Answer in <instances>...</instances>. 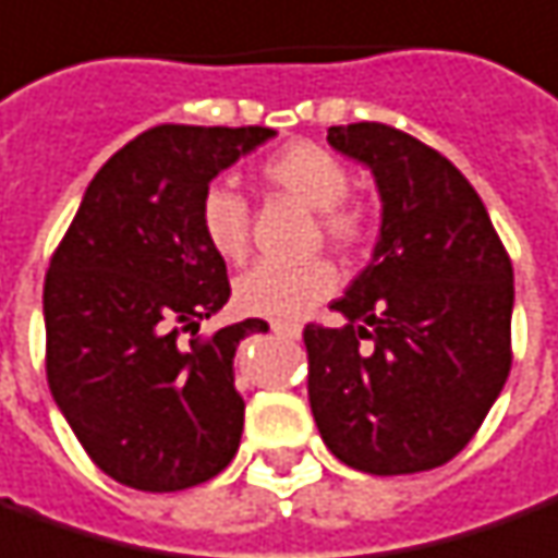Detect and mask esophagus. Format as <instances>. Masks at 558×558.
<instances>
[{
  "mask_svg": "<svg viewBox=\"0 0 558 558\" xmlns=\"http://www.w3.org/2000/svg\"><path fill=\"white\" fill-rule=\"evenodd\" d=\"M271 332L278 339H299L302 336V327L299 324H271Z\"/></svg>",
  "mask_w": 558,
  "mask_h": 558,
  "instance_id": "obj_1",
  "label": "esophagus"
}]
</instances>
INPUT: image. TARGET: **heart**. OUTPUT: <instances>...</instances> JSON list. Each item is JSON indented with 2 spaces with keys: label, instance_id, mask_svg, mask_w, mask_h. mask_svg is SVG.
<instances>
[{
  "label": "heart",
  "instance_id": "b5f03b06",
  "mask_svg": "<svg viewBox=\"0 0 558 558\" xmlns=\"http://www.w3.org/2000/svg\"><path fill=\"white\" fill-rule=\"evenodd\" d=\"M263 177L278 192L308 210H317V229L332 247L351 250L369 229L366 210L344 201L351 173L342 161L317 143H290L263 161ZM204 241L216 256L241 263L250 247V204L229 183L204 189L198 204ZM336 290V271L324 259L299 265L259 263L234 283V305L250 317L290 324Z\"/></svg>",
  "mask_w": 558,
  "mask_h": 558
}]
</instances>
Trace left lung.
<instances>
[{"label": "left lung", "instance_id": "1", "mask_svg": "<svg viewBox=\"0 0 558 558\" xmlns=\"http://www.w3.org/2000/svg\"><path fill=\"white\" fill-rule=\"evenodd\" d=\"M373 170V263L308 324V400L342 464L375 476L434 470L468 446L510 375L513 265L486 204L437 149L390 124L329 128Z\"/></svg>", "mask_w": 558, "mask_h": 558}]
</instances>
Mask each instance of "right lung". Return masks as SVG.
I'll use <instances>...</instances> for the list:
<instances>
[{
  "label": "right lung",
  "instance_id": "obj_1",
  "mask_svg": "<svg viewBox=\"0 0 558 558\" xmlns=\"http://www.w3.org/2000/svg\"><path fill=\"white\" fill-rule=\"evenodd\" d=\"M271 128L158 124L85 189L45 278V369L90 461L121 486L180 492L231 464L244 430L234 351L259 317L183 342L229 302L198 204Z\"/></svg>",
  "mask_w": 558,
  "mask_h": 558
}]
</instances>
